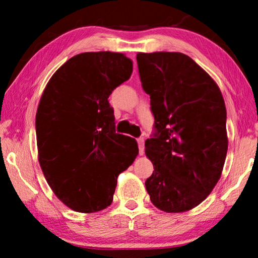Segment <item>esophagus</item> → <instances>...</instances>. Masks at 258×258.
<instances>
[{"label": "esophagus", "instance_id": "34e87169", "mask_svg": "<svg viewBox=\"0 0 258 258\" xmlns=\"http://www.w3.org/2000/svg\"><path fill=\"white\" fill-rule=\"evenodd\" d=\"M139 150H140V155L144 154V137H140L139 140Z\"/></svg>", "mask_w": 258, "mask_h": 258}]
</instances>
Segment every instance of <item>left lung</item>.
Returning a JSON list of instances; mask_svg holds the SVG:
<instances>
[{
  "label": "left lung",
  "instance_id": "8db88e82",
  "mask_svg": "<svg viewBox=\"0 0 258 258\" xmlns=\"http://www.w3.org/2000/svg\"><path fill=\"white\" fill-rule=\"evenodd\" d=\"M143 90L150 96L154 134L146 155L154 164L146 188L165 213H183L213 191L228 151L227 110L216 82L182 52H139Z\"/></svg>",
  "mask_w": 258,
  "mask_h": 258
}]
</instances>
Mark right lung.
<instances>
[{
  "label": "right lung",
  "mask_w": 258,
  "mask_h": 258,
  "mask_svg": "<svg viewBox=\"0 0 258 258\" xmlns=\"http://www.w3.org/2000/svg\"><path fill=\"white\" fill-rule=\"evenodd\" d=\"M133 61L121 52H82L51 76L36 112L38 161L52 191L79 213L112 202L117 177L139 148L115 133L108 97L129 80Z\"/></svg>",
  "instance_id": "right-lung-1"
}]
</instances>
